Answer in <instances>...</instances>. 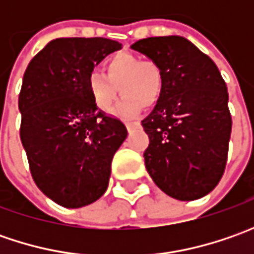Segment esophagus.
<instances>
[{"instance_id":"esophagus-1","label":"esophagus","mask_w":254,"mask_h":254,"mask_svg":"<svg viewBox=\"0 0 254 254\" xmlns=\"http://www.w3.org/2000/svg\"><path fill=\"white\" fill-rule=\"evenodd\" d=\"M140 126V123L138 122H126V127H127V130L130 131L132 128H135V127H138Z\"/></svg>"}]
</instances>
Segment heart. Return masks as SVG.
Masks as SVG:
<instances>
[{"label": "heart", "mask_w": 254, "mask_h": 254, "mask_svg": "<svg viewBox=\"0 0 254 254\" xmlns=\"http://www.w3.org/2000/svg\"><path fill=\"white\" fill-rule=\"evenodd\" d=\"M104 74L96 70L86 76V90L100 112H110L120 93L124 94L114 112L132 116L141 109L152 107L161 99L164 72L154 59H141L132 54H117L103 66Z\"/></svg>", "instance_id": "b5f03b06"}]
</instances>
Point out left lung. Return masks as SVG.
<instances>
[{"mask_svg": "<svg viewBox=\"0 0 254 254\" xmlns=\"http://www.w3.org/2000/svg\"><path fill=\"white\" fill-rule=\"evenodd\" d=\"M131 48L164 72L161 99L141 122L150 138L145 168L171 198L199 199L226 167L232 131L226 83L209 56L182 36L145 38Z\"/></svg>", "mask_w": 254, "mask_h": 254, "instance_id": "obj_1", "label": "left lung"}]
</instances>
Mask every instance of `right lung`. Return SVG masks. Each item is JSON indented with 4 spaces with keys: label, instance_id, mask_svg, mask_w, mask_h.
Instances as JSON below:
<instances>
[{
    "label": "right lung",
    "instance_id": "obj_1",
    "mask_svg": "<svg viewBox=\"0 0 254 254\" xmlns=\"http://www.w3.org/2000/svg\"><path fill=\"white\" fill-rule=\"evenodd\" d=\"M122 44L59 38L29 62L18 99L21 141L35 184L64 208H82L109 187L112 161L127 137L119 119L99 112L86 76Z\"/></svg>",
    "mask_w": 254,
    "mask_h": 254
}]
</instances>
